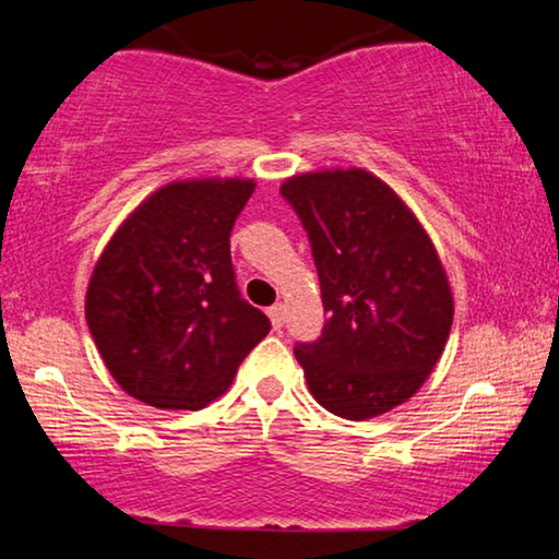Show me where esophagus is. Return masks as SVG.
Wrapping results in <instances>:
<instances>
[{"label":"esophagus","mask_w":559,"mask_h":559,"mask_svg":"<svg viewBox=\"0 0 559 559\" xmlns=\"http://www.w3.org/2000/svg\"><path fill=\"white\" fill-rule=\"evenodd\" d=\"M266 312H270V320H272V325H274V328H282V325H285V312H287V305H285V302L272 305V308L266 310Z\"/></svg>","instance_id":"1"}]
</instances>
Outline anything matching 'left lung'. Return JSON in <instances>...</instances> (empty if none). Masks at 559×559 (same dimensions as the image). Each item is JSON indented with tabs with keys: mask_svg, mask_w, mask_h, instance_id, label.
Segmentation results:
<instances>
[{
	"mask_svg": "<svg viewBox=\"0 0 559 559\" xmlns=\"http://www.w3.org/2000/svg\"><path fill=\"white\" fill-rule=\"evenodd\" d=\"M280 193L308 231L325 325L297 343L310 394L371 419L417 394L445 350L453 293L409 205L361 167L293 175Z\"/></svg>",
	"mask_w": 559,
	"mask_h": 559,
	"instance_id": "obj_1",
	"label": "left lung"
}]
</instances>
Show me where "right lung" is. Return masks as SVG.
Returning a JSON list of instances; mask_svg holds the SVG:
<instances>
[{
    "label": "right lung",
    "mask_w": 559,
    "mask_h": 559,
    "mask_svg": "<svg viewBox=\"0 0 559 559\" xmlns=\"http://www.w3.org/2000/svg\"><path fill=\"white\" fill-rule=\"evenodd\" d=\"M254 188L247 178L167 182L98 257L86 323L106 369L134 400L203 409L270 333V318L239 295L228 241Z\"/></svg>",
    "instance_id": "obj_1"
}]
</instances>
